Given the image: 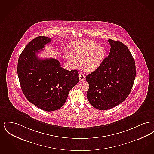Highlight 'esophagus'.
Instances as JSON below:
<instances>
[{"instance_id":"34e87169","label":"esophagus","mask_w":154,"mask_h":154,"mask_svg":"<svg viewBox=\"0 0 154 154\" xmlns=\"http://www.w3.org/2000/svg\"><path fill=\"white\" fill-rule=\"evenodd\" d=\"M79 80L81 81H82L84 80H85V75L84 74H83L80 73L79 74Z\"/></svg>"}]
</instances>
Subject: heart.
<instances>
[{"label": "heart", "instance_id": "obj_1", "mask_svg": "<svg viewBox=\"0 0 154 154\" xmlns=\"http://www.w3.org/2000/svg\"><path fill=\"white\" fill-rule=\"evenodd\" d=\"M106 50L95 42L91 40H77L70 45V52L66 53V58L71 66L78 65L85 71L93 72L102 63L105 57Z\"/></svg>", "mask_w": 154, "mask_h": 154}]
</instances>
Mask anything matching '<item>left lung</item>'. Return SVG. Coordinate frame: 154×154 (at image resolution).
Here are the masks:
<instances>
[{
    "label": "left lung",
    "mask_w": 154,
    "mask_h": 154,
    "mask_svg": "<svg viewBox=\"0 0 154 154\" xmlns=\"http://www.w3.org/2000/svg\"><path fill=\"white\" fill-rule=\"evenodd\" d=\"M109 56L94 72L86 77L87 97L98 110L112 109L129 95L136 77L134 59L128 48L119 41L109 39Z\"/></svg>",
    "instance_id": "8db88e82"
}]
</instances>
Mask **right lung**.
<instances>
[{
	"mask_svg": "<svg viewBox=\"0 0 154 154\" xmlns=\"http://www.w3.org/2000/svg\"><path fill=\"white\" fill-rule=\"evenodd\" d=\"M51 41V38L45 36L33 39L20 55L17 67L23 94L30 102L46 111L60 109L69 91L79 81L77 70L63 69L56 59H42L37 56Z\"/></svg>",
	"mask_w": 154,
	"mask_h": 154,
	"instance_id": "right-lung-1",
	"label": "right lung"
}]
</instances>
